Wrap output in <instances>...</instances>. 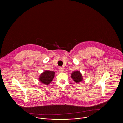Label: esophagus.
Listing matches in <instances>:
<instances>
[{"label": "esophagus", "mask_w": 123, "mask_h": 123, "mask_svg": "<svg viewBox=\"0 0 123 123\" xmlns=\"http://www.w3.org/2000/svg\"><path fill=\"white\" fill-rule=\"evenodd\" d=\"M59 70L60 72H62L63 71V69L61 67H59Z\"/></svg>", "instance_id": "esophagus-1"}]
</instances>
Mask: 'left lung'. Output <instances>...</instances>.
<instances>
[{
	"mask_svg": "<svg viewBox=\"0 0 123 123\" xmlns=\"http://www.w3.org/2000/svg\"><path fill=\"white\" fill-rule=\"evenodd\" d=\"M71 77L73 80V81L76 83L81 82L83 80L82 74L78 70L74 71L71 73Z\"/></svg>",
	"mask_w": 123,
	"mask_h": 123,
	"instance_id": "1",
	"label": "left lung"
}]
</instances>
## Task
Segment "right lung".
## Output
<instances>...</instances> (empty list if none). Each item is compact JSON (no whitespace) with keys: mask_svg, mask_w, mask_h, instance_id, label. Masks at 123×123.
Segmentation results:
<instances>
[{"mask_svg":"<svg viewBox=\"0 0 123 123\" xmlns=\"http://www.w3.org/2000/svg\"><path fill=\"white\" fill-rule=\"evenodd\" d=\"M55 72L50 70H46L41 73L39 76V80L40 82L45 85H48L53 81L55 76Z\"/></svg>","mask_w":123,"mask_h":123,"instance_id":"obj_1","label":"right lung"}]
</instances>
